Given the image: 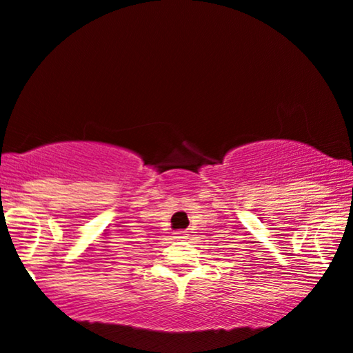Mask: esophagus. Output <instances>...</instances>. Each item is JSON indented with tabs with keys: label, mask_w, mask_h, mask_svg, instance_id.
<instances>
[{
	"label": "esophagus",
	"mask_w": 353,
	"mask_h": 353,
	"mask_svg": "<svg viewBox=\"0 0 353 353\" xmlns=\"http://www.w3.org/2000/svg\"><path fill=\"white\" fill-rule=\"evenodd\" d=\"M174 239H176V240H182V239H188V232H182V230H179V232H176V233H174Z\"/></svg>",
	"instance_id": "1"
}]
</instances>
